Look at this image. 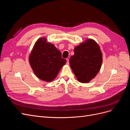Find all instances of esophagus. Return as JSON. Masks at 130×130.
Listing matches in <instances>:
<instances>
[{
    "instance_id": "34e87169",
    "label": "esophagus",
    "mask_w": 130,
    "mask_h": 130,
    "mask_svg": "<svg viewBox=\"0 0 130 130\" xmlns=\"http://www.w3.org/2000/svg\"><path fill=\"white\" fill-rule=\"evenodd\" d=\"M69 64V59H67V64Z\"/></svg>"
}]
</instances>
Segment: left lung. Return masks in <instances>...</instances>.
Masks as SVG:
<instances>
[{
	"mask_svg": "<svg viewBox=\"0 0 130 130\" xmlns=\"http://www.w3.org/2000/svg\"><path fill=\"white\" fill-rule=\"evenodd\" d=\"M74 55L69 63L77 80L81 83H88L99 72L103 62V54L98 43L92 39L75 47Z\"/></svg>",
	"mask_w": 130,
	"mask_h": 130,
	"instance_id": "obj_1",
	"label": "left lung"
}]
</instances>
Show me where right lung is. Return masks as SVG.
<instances>
[{
	"mask_svg": "<svg viewBox=\"0 0 130 130\" xmlns=\"http://www.w3.org/2000/svg\"><path fill=\"white\" fill-rule=\"evenodd\" d=\"M29 63L36 76L40 79L51 82L67 62L55 45L41 37L35 42L29 57Z\"/></svg>",
	"mask_w": 130,
	"mask_h": 130,
	"instance_id": "add662e5",
	"label": "right lung"
}]
</instances>
